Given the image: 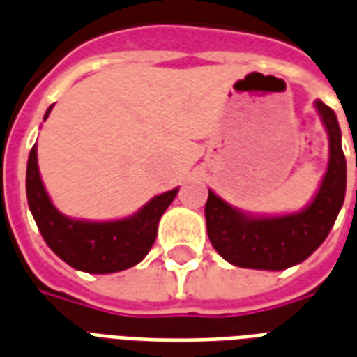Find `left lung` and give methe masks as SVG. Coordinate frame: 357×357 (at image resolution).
Here are the masks:
<instances>
[{"label":"left lung","mask_w":357,"mask_h":357,"mask_svg":"<svg viewBox=\"0 0 357 357\" xmlns=\"http://www.w3.org/2000/svg\"><path fill=\"white\" fill-rule=\"evenodd\" d=\"M315 109L329 133V166L314 201L296 214L248 216L208 191L204 206L212 247L233 266L250 269H287L304 262L327 239L346 195V158L337 114L323 101Z\"/></svg>","instance_id":"8db88e82"}]
</instances>
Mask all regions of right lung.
Instances as JSON below:
<instances>
[{"label":"right lung","instance_id":"right-lung-1","mask_svg":"<svg viewBox=\"0 0 357 357\" xmlns=\"http://www.w3.org/2000/svg\"><path fill=\"white\" fill-rule=\"evenodd\" d=\"M53 107L47 109L50 116ZM178 189H172L143 208L116 222H82L63 216L50 197L38 170L36 145L30 151L26 168V197L43 241L68 266L88 273H114L139 264L153 247L158 229V220L176 199Z\"/></svg>","mask_w":357,"mask_h":357}]
</instances>
